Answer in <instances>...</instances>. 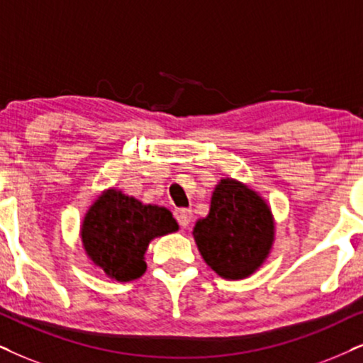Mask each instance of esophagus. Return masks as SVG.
Returning a JSON list of instances; mask_svg holds the SVG:
<instances>
[{
    "label": "esophagus",
    "instance_id": "34e87169",
    "mask_svg": "<svg viewBox=\"0 0 363 363\" xmlns=\"http://www.w3.org/2000/svg\"><path fill=\"white\" fill-rule=\"evenodd\" d=\"M176 219H177V223L181 224V228H187L189 226V223H191V209H186V208H182V209H176Z\"/></svg>",
    "mask_w": 363,
    "mask_h": 363
}]
</instances>
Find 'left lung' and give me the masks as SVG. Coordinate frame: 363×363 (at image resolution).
<instances>
[{
  "label": "left lung",
  "mask_w": 363,
  "mask_h": 363,
  "mask_svg": "<svg viewBox=\"0 0 363 363\" xmlns=\"http://www.w3.org/2000/svg\"><path fill=\"white\" fill-rule=\"evenodd\" d=\"M192 236L206 264L224 279H245L268 259L274 216L259 192L223 177L211 196L209 213L197 219Z\"/></svg>",
  "instance_id": "obj_1"
}]
</instances>
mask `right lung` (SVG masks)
Segmentation results:
<instances>
[{
  "mask_svg": "<svg viewBox=\"0 0 363 363\" xmlns=\"http://www.w3.org/2000/svg\"><path fill=\"white\" fill-rule=\"evenodd\" d=\"M179 229L167 208L144 204L110 187L100 192L84 216L80 238L91 263L116 281H132L147 269L145 251L155 238Z\"/></svg>",
  "mask_w": 363,
  "mask_h": 363,
  "instance_id": "right-lung-1",
  "label": "right lung"
}]
</instances>
